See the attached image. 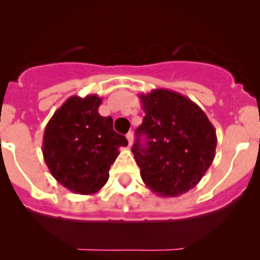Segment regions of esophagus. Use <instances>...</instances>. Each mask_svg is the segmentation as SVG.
<instances>
[{
	"instance_id": "esophagus-1",
	"label": "esophagus",
	"mask_w": 260,
	"mask_h": 260,
	"mask_svg": "<svg viewBox=\"0 0 260 260\" xmlns=\"http://www.w3.org/2000/svg\"><path fill=\"white\" fill-rule=\"evenodd\" d=\"M125 137H127L128 143H129V146L132 145V142H133V133H132V132H128L127 135H125Z\"/></svg>"
}]
</instances>
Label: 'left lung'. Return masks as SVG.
<instances>
[{"label": "left lung", "mask_w": 260, "mask_h": 260, "mask_svg": "<svg viewBox=\"0 0 260 260\" xmlns=\"http://www.w3.org/2000/svg\"><path fill=\"white\" fill-rule=\"evenodd\" d=\"M145 111L132 152L152 192L176 198L195 187L216 149V131L203 109L169 89L140 94Z\"/></svg>", "instance_id": "8db88e82"}]
</instances>
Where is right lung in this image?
<instances>
[{
  "mask_svg": "<svg viewBox=\"0 0 260 260\" xmlns=\"http://www.w3.org/2000/svg\"><path fill=\"white\" fill-rule=\"evenodd\" d=\"M96 94L73 95L50 118L44 132L43 154L54 179L68 190L91 195L109 179V169L125 147L113 129L112 117H102Z\"/></svg>",
  "mask_w": 260,
  "mask_h": 260,
  "instance_id": "obj_1",
  "label": "right lung"
}]
</instances>
